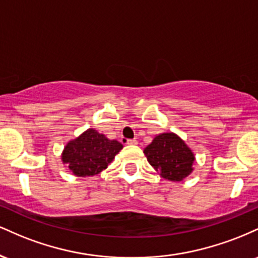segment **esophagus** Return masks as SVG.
Returning <instances> with one entry per match:
<instances>
[{
    "label": "esophagus",
    "instance_id": "34e87169",
    "mask_svg": "<svg viewBox=\"0 0 258 258\" xmlns=\"http://www.w3.org/2000/svg\"><path fill=\"white\" fill-rule=\"evenodd\" d=\"M126 143H127V144H130V146H137L138 142L136 141V139H127Z\"/></svg>",
    "mask_w": 258,
    "mask_h": 258
}]
</instances>
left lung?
I'll use <instances>...</instances> for the list:
<instances>
[{"label": "left lung", "mask_w": 258, "mask_h": 258, "mask_svg": "<svg viewBox=\"0 0 258 258\" xmlns=\"http://www.w3.org/2000/svg\"><path fill=\"white\" fill-rule=\"evenodd\" d=\"M148 162L162 178L180 182L193 172L194 153L176 133L166 132L155 136L144 148Z\"/></svg>", "instance_id": "8db88e82"}]
</instances>
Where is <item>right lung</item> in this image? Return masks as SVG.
Here are the masks:
<instances>
[{"mask_svg":"<svg viewBox=\"0 0 258 258\" xmlns=\"http://www.w3.org/2000/svg\"><path fill=\"white\" fill-rule=\"evenodd\" d=\"M122 148L116 139H109L97 130L88 128L68 142L61 153V161L75 176H94L105 170Z\"/></svg>","mask_w":258,"mask_h":258,"instance_id":"1","label":"right lung"}]
</instances>
